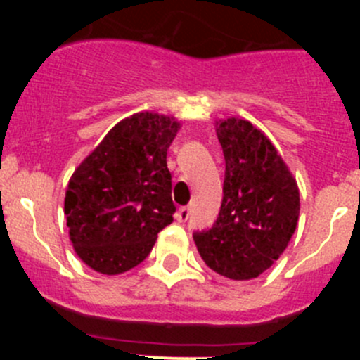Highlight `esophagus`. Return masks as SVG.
<instances>
[{"instance_id":"obj_1","label":"esophagus","mask_w":360,"mask_h":360,"mask_svg":"<svg viewBox=\"0 0 360 360\" xmlns=\"http://www.w3.org/2000/svg\"><path fill=\"white\" fill-rule=\"evenodd\" d=\"M188 217H190V207H179L176 212V219L183 223V221H188Z\"/></svg>"}]
</instances>
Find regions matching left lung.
<instances>
[{
    "label": "left lung",
    "mask_w": 360,
    "mask_h": 360,
    "mask_svg": "<svg viewBox=\"0 0 360 360\" xmlns=\"http://www.w3.org/2000/svg\"><path fill=\"white\" fill-rule=\"evenodd\" d=\"M224 184L219 216L195 244L207 266L230 281L259 277L288 248L300 217V190L271 141L242 118L219 120Z\"/></svg>",
    "instance_id": "obj_1"
}]
</instances>
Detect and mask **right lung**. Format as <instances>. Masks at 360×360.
I'll return each mask as SVG.
<instances>
[{"label": "right lung", "instance_id": "1", "mask_svg": "<svg viewBox=\"0 0 360 360\" xmlns=\"http://www.w3.org/2000/svg\"><path fill=\"white\" fill-rule=\"evenodd\" d=\"M181 123L143 111L123 118L69 179L64 214L79 259L103 275L146 259L160 231L174 221L167 150Z\"/></svg>", "mask_w": 360, "mask_h": 360}]
</instances>
